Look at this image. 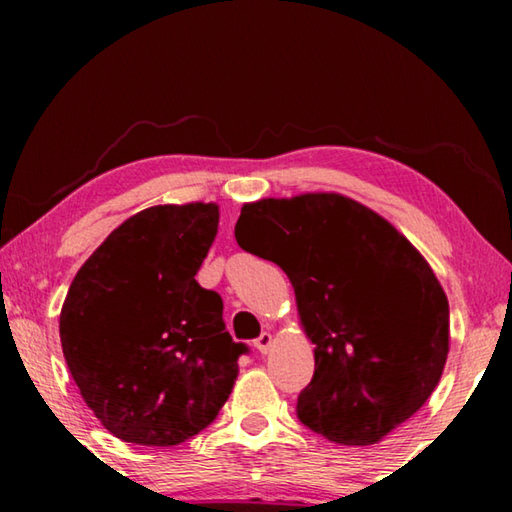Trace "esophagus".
Instances as JSON below:
<instances>
[{
	"label": "esophagus",
	"instance_id": "obj_1",
	"mask_svg": "<svg viewBox=\"0 0 512 512\" xmlns=\"http://www.w3.org/2000/svg\"><path fill=\"white\" fill-rule=\"evenodd\" d=\"M271 345H273V334L271 332H262L255 339V348L262 352V354H266L268 350H271Z\"/></svg>",
	"mask_w": 512,
	"mask_h": 512
}]
</instances>
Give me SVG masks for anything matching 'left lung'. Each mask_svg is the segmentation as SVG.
I'll list each match as a JSON object with an SVG mask.
<instances>
[{
	"label": "left lung",
	"mask_w": 512,
	"mask_h": 512,
	"mask_svg": "<svg viewBox=\"0 0 512 512\" xmlns=\"http://www.w3.org/2000/svg\"><path fill=\"white\" fill-rule=\"evenodd\" d=\"M237 244L275 262L314 348L298 418L341 445H375L429 400L449 352L436 273L384 216L334 192L246 203Z\"/></svg>",
	"instance_id": "left-lung-1"
}]
</instances>
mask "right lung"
Masks as SVG:
<instances>
[{
    "mask_svg": "<svg viewBox=\"0 0 512 512\" xmlns=\"http://www.w3.org/2000/svg\"><path fill=\"white\" fill-rule=\"evenodd\" d=\"M216 230V203L146 207L110 232L67 291V368L124 443H185L232 393L248 348L225 332L219 293L194 280Z\"/></svg>",
    "mask_w": 512,
    "mask_h": 512,
    "instance_id": "1",
    "label": "right lung"
}]
</instances>
